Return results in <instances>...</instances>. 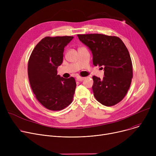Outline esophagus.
I'll return each instance as SVG.
<instances>
[{"mask_svg": "<svg viewBox=\"0 0 156 156\" xmlns=\"http://www.w3.org/2000/svg\"><path fill=\"white\" fill-rule=\"evenodd\" d=\"M85 79V77H81V76H77V77H76L77 81H83V80H84Z\"/></svg>", "mask_w": 156, "mask_h": 156, "instance_id": "34e87169", "label": "esophagus"}]
</instances>
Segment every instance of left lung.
Segmentation results:
<instances>
[{
	"instance_id": "left-lung-1",
	"label": "left lung",
	"mask_w": 156,
	"mask_h": 156,
	"mask_svg": "<svg viewBox=\"0 0 156 156\" xmlns=\"http://www.w3.org/2000/svg\"><path fill=\"white\" fill-rule=\"evenodd\" d=\"M77 36L92 51L94 65L104 68L103 79L92 77L94 97L104 105H116L125 97L133 78L132 59L126 45L115 36L98 34Z\"/></svg>"
}]
</instances>
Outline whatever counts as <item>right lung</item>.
Instances as JSON below:
<instances>
[{
  "mask_svg": "<svg viewBox=\"0 0 156 156\" xmlns=\"http://www.w3.org/2000/svg\"><path fill=\"white\" fill-rule=\"evenodd\" d=\"M73 38L46 37L30 55L28 64L30 86L38 101L47 109L60 111L73 101L76 87L75 78H64L57 71L63 61L64 47Z\"/></svg>",
  "mask_w": 156,
  "mask_h": 156,
  "instance_id": "obj_1",
  "label": "right lung"
}]
</instances>
